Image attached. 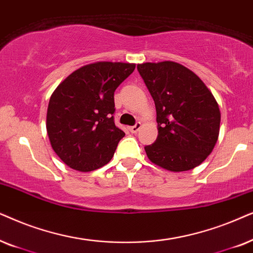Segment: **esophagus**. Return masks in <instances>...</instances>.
<instances>
[{
	"label": "esophagus",
	"mask_w": 253,
	"mask_h": 253,
	"mask_svg": "<svg viewBox=\"0 0 253 253\" xmlns=\"http://www.w3.org/2000/svg\"><path fill=\"white\" fill-rule=\"evenodd\" d=\"M140 128H141V123H136L135 125H134V126H130L129 127V130L132 133H136Z\"/></svg>",
	"instance_id": "34e87169"
}]
</instances>
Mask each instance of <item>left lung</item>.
Masks as SVG:
<instances>
[{
  "mask_svg": "<svg viewBox=\"0 0 253 253\" xmlns=\"http://www.w3.org/2000/svg\"><path fill=\"white\" fill-rule=\"evenodd\" d=\"M156 107L158 135L144 147L153 163L173 172L206 160L216 143L220 109L213 93L186 67L172 61L137 65Z\"/></svg>",
  "mask_w": 253,
  "mask_h": 253,
  "instance_id": "1",
  "label": "left lung"
}]
</instances>
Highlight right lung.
I'll return each mask as SVG.
<instances>
[{"label": "right lung", "instance_id": "right-lung-1", "mask_svg": "<svg viewBox=\"0 0 253 253\" xmlns=\"http://www.w3.org/2000/svg\"><path fill=\"white\" fill-rule=\"evenodd\" d=\"M134 69V63H91L70 74L52 93L47 134L69 168L87 172L113 157L125 136L114 124V91Z\"/></svg>", "mask_w": 253, "mask_h": 253}]
</instances>
